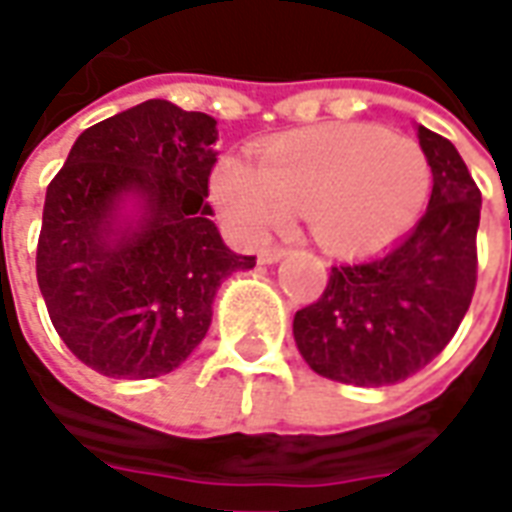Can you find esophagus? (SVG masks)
<instances>
[{
	"instance_id": "obj_1",
	"label": "esophagus",
	"mask_w": 512,
	"mask_h": 512,
	"mask_svg": "<svg viewBox=\"0 0 512 512\" xmlns=\"http://www.w3.org/2000/svg\"><path fill=\"white\" fill-rule=\"evenodd\" d=\"M288 255V249L285 246H266V249H260V263H266V266H271V263H277V260H282V257Z\"/></svg>"
}]
</instances>
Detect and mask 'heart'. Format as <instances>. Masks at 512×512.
<instances>
[{"mask_svg": "<svg viewBox=\"0 0 512 512\" xmlns=\"http://www.w3.org/2000/svg\"><path fill=\"white\" fill-rule=\"evenodd\" d=\"M430 164L411 136L376 126H326L279 136L257 169L222 161L211 194L235 233L263 238L304 211L312 238L337 255L365 252L408 230L425 208Z\"/></svg>", "mask_w": 512, "mask_h": 512, "instance_id": "heart-1", "label": "heart"}]
</instances>
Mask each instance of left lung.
Instances as JSON below:
<instances>
[{
    "label": "left lung",
    "instance_id": "obj_1",
    "mask_svg": "<svg viewBox=\"0 0 512 512\" xmlns=\"http://www.w3.org/2000/svg\"><path fill=\"white\" fill-rule=\"evenodd\" d=\"M417 136L433 172L425 216L381 255L332 266L321 299L293 318L304 362L340 384L406 381L444 351L472 304L480 189L450 139L425 126Z\"/></svg>",
    "mask_w": 512,
    "mask_h": 512
}]
</instances>
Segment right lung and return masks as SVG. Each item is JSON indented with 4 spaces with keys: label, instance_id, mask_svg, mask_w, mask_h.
<instances>
[{
    "label": "right lung",
    "instance_id": "obj_1",
    "mask_svg": "<svg viewBox=\"0 0 512 512\" xmlns=\"http://www.w3.org/2000/svg\"><path fill=\"white\" fill-rule=\"evenodd\" d=\"M216 120L145 101L95 123L46 189L38 285L62 343L109 378L172 373L202 343L224 279L255 266L211 222ZM123 196L143 202L116 222Z\"/></svg>",
    "mask_w": 512,
    "mask_h": 512
}]
</instances>
